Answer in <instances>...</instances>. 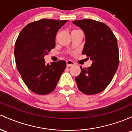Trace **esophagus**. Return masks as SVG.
Segmentation results:
<instances>
[{
  "instance_id": "obj_1",
  "label": "esophagus",
  "mask_w": 132,
  "mask_h": 132,
  "mask_svg": "<svg viewBox=\"0 0 132 132\" xmlns=\"http://www.w3.org/2000/svg\"><path fill=\"white\" fill-rule=\"evenodd\" d=\"M75 65V63L72 61V60H69L67 61V66L68 67H72Z\"/></svg>"
}]
</instances>
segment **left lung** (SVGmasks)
Returning <instances> with one entry per match:
<instances>
[{"mask_svg": "<svg viewBox=\"0 0 132 132\" xmlns=\"http://www.w3.org/2000/svg\"><path fill=\"white\" fill-rule=\"evenodd\" d=\"M72 22L85 34L82 54L92 60L89 67L80 66V73L75 77L78 88L85 94H98L109 85L118 69L117 40L109 27L102 22L91 19Z\"/></svg>", "mask_w": 132, "mask_h": 132, "instance_id": "obj_1", "label": "left lung"}]
</instances>
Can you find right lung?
<instances>
[{"label":"right lung","instance_id":"add662e5","mask_svg":"<svg viewBox=\"0 0 132 132\" xmlns=\"http://www.w3.org/2000/svg\"><path fill=\"white\" fill-rule=\"evenodd\" d=\"M67 22L43 19L32 22L22 29L17 38L14 55L17 70L27 87L35 94L52 92L65 69L64 60L48 65L44 56L55 46L57 32Z\"/></svg>","mask_w":132,"mask_h":132}]
</instances>
